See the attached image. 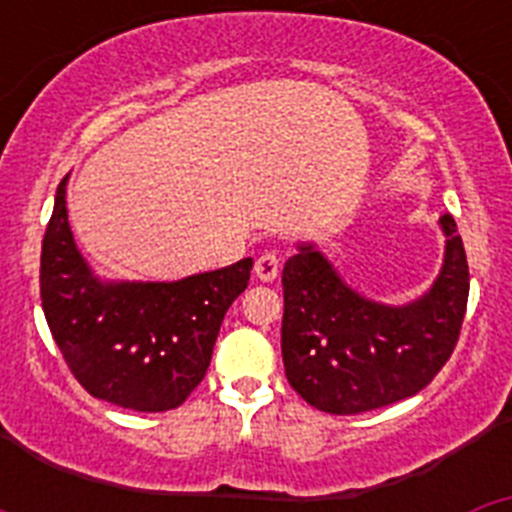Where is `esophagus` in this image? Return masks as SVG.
I'll return each instance as SVG.
<instances>
[{"mask_svg":"<svg viewBox=\"0 0 512 512\" xmlns=\"http://www.w3.org/2000/svg\"><path fill=\"white\" fill-rule=\"evenodd\" d=\"M256 277L261 279V282H274V279L279 277V253L277 251H264L256 259Z\"/></svg>","mask_w":512,"mask_h":512,"instance_id":"obj_1","label":"esophagus"}]
</instances>
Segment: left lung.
<instances>
[{"label": "left lung", "instance_id": "obj_1", "mask_svg": "<svg viewBox=\"0 0 512 512\" xmlns=\"http://www.w3.org/2000/svg\"><path fill=\"white\" fill-rule=\"evenodd\" d=\"M433 287L408 305L366 300L312 243L284 264L282 359L312 408L356 415L418 395L451 359L469 297V266L451 215Z\"/></svg>", "mask_w": 512, "mask_h": 512}]
</instances>
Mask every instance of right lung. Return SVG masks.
<instances>
[{
  "label": "right lung",
  "mask_w": 512,
  "mask_h": 512,
  "mask_svg": "<svg viewBox=\"0 0 512 512\" xmlns=\"http://www.w3.org/2000/svg\"><path fill=\"white\" fill-rule=\"evenodd\" d=\"M56 189L40 253V300L53 341L92 397L138 413L179 408L205 377L225 312L253 259L179 282H102L81 259Z\"/></svg>",
  "instance_id": "1"
}]
</instances>
